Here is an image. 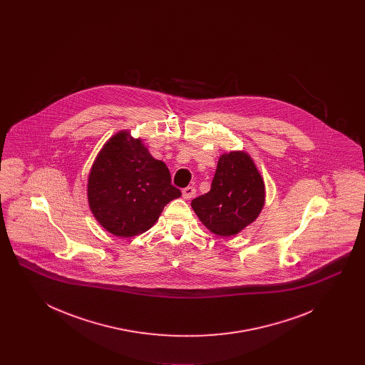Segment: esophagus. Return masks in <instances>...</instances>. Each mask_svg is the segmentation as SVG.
Instances as JSON below:
<instances>
[{"label":"esophagus","instance_id":"34e87169","mask_svg":"<svg viewBox=\"0 0 365 365\" xmlns=\"http://www.w3.org/2000/svg\"><path fill=\"white\" fill-rule=\"evenodd\" d=\"M182 195H183L185 200H190V198H192V197L195 195V189L189 186V187H186V189L182 190Z\"/></svg>","mask_w":365,"mask_h":365}]
</instances>
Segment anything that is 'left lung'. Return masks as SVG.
<instances>
[{
  "label": "left lung",
  "mask_w": 365,
  "mask_h": 365,
  "mask_svg": "<svg viewBox=\"0 0 365 365\" xmlns=\"http://www.w3.org/2000/svg\"><path fill=\"white\" fill-rule=\"evenodd\" d=\"M265 204V185L249 153L219 157L210 190L191 201L200 222L219 237H234L252 225Z\"/></svg>",
  "instance_id": "8db88e82"
}]
</instances>
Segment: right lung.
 I'll list each match as a JSON object with an SVG mask.
<instances>
[{
	"instance_id": "right-lung-1",
	"label": "right lung",
	"mask_w": 365,
	"mask_h": 365,
	"mask_svg": "<svg viewBox=\"0 0 365 365\" xmlns=\"http://www.w3.org/2000/svg\"><path fill=\"white\" fill-rule=\"evenodd\" d=\"M182 192L171 185L165 163L156 160L127 130L105 142L88 179L87 200L96 220L116 237L148 231L164 207Z\"/></svg>"
}]
</instances>
